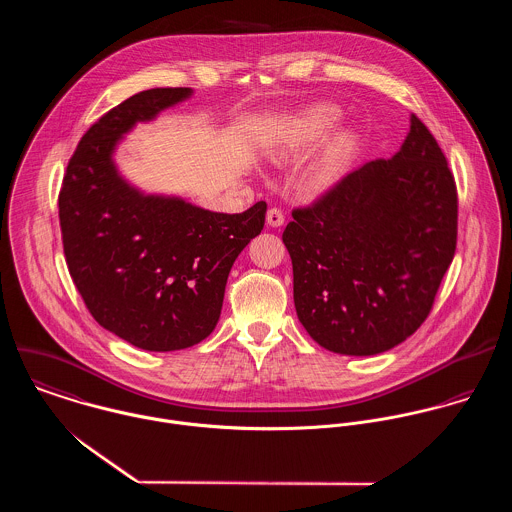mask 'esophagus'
<instances>
[{"label":"esophagus","mask_w":512,"mask_h":512,"mask_svg":"<svg viewBox=\"0 0 512 512\" xmlns=\"http://www.w3.org/2000/svg\"><path fill=\"white\" fill-rule=\"evenodd\" d=\"M284 220H286V217H284V213H282V209H278V207H274V209H270L268 213H266V222L270 224V226H282L284 224Z\"/></svg>","instance_id":"1"}]
</instances>
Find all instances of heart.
Here are the masks:
<instances>
[{
	"label": "heart",
	"mask_w": 512,
	"mask_h": 512,
	"mask_svg": "<svg viewBox=\"0 0 512 512\" xmlns=\"http://www.w3.org/2000/svg\"><path fill=\"white\" fill-rule=\"evenodd\" d=\"M341 120V110L333 104H313L299 112L284 132L282 144L272 151V157L282 161L307 153L317 146ZM357 151V136L349 130L335 134L307 171V183L313 191L335 187L345 175Z\"/></svg>",
	"instance_id": "b5f03b06"
}]
</instances>
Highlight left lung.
I'll use <instances>...</instances> for the list:
<instances>
[{
  "label": "left lung",
  "mask_w": 512,
  "mask_h": 512,
  "mask_svg": "<svg viewBox=\"0 0 512 512\" xmlns=\"http://www.w3.org/2000/svg\"><path fill=\"white\" fill-rule=\"evenodd\" d=\"M282 240L293 303L323 349L370 357L430 315L457 242V189L430 130L412 114L390 159L368 161L305 209Z\"/></svg>",
  "instance_id": "left-lung-1"
}]
</instances>
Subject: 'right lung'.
<instances>
[{
  "label": "right lung",
  "instance_id": "obj_1",
  "mask_svg": "<svg viewBox=\"0 0 512 512\" xmlns=\"http://www.w3.org/2000/svg\"><path fill=\"white\" fill-rule=\"evenodd\" d=\"M191 94L151 88L106 112L82 136L59 193L76 290L104 329L144 351L187 349L213 333L230 268L266 219L264 201L238 215L213 213L146 195L120 175V140Z\"/></svg>",
  "mask_w": 512,
  "mask_h": 512
}]
</instances>
